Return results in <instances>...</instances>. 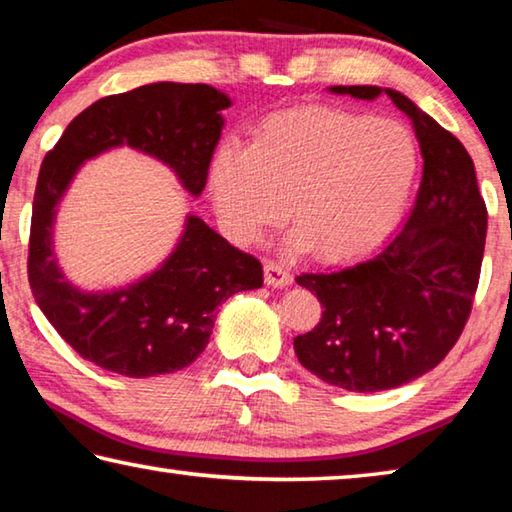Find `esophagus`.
I'll return each instance as SVG.
<instances>
[{
	"mask_svg": "<svg viewBox=\"0 0 512 512\" xmlns=\"http://www.w3.org/2000/svg\"><path fill=\"white\" fill-rule=\"evenodd\" d=\"M264 280L268 287L282 289V287H287V284H291L293 277L289 273V268H284L280 262H271V259H268V262L264 264Z\"/></svg>",
	"mask_w": 512,
	"mask_h": 512,
	"instance_id": "obj_1",
	"label": "esophagus"
}]
</instances>
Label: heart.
<instances>
[{"instance_id":"1","label":"heart","mask_w":512,"mask_h":512,"mask_svg":"<svg viewBox=\"0 0 512 512\" xmlns=\"http://www.w3.org/2000/svg\"><path fill=\"white\" fill-rule=\"evenodd\" d=\"M420 169L400 121L339 108H298L264 119L253 146L225 144L212 162L216 210L232 237L253 241L287 214L293 248L327 262L368 253L404 212Z\"/></svg>"}]
</instances>
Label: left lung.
Listing matches in <instances>:
<instances>
[{"label": "left lung", "mask_w": 512, "mask_h": 512, "mask_svg": "<svg viewBox=\"0 0 512 512\" xmlns=\"http://www.w3.org/2000/svg\"><path fill=\"white\" fill-rule=\"evenodd\" d=\"M329 90L388 94L413 121L424 158L409 219L375 257L296 277L323 305L320 323L293 339L298 361L327 384L377 393L422 377L454 348L479 287L488 210L470 153L409 97L375 85Z\"/></svg>", "instance_id": "left-lung-1"}]
</instances>
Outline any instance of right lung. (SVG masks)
<instances>
[{"label": "right lung", "mask_w": 512, "mask_h": 512, "mask_svg": "<svg viewBox=\"0 0 512 512\" xmlns=\"http://www.w3.org/2000/svg\"><path fill=\"white\" fill-rule=\"evenodd\" d=\"M230 99L205 83H151L94 101L69 121L38 173L29 237V284L56 332L99 368L155 377L187 368L210 341L216 309L259 289V259L187 216L178 246L158 271L119 291L85 293L54 257L56 205L85 160L115 146L169 164L192 196L203 192Z\"/></svg>", "instance_id": "1"}]
</instances>
